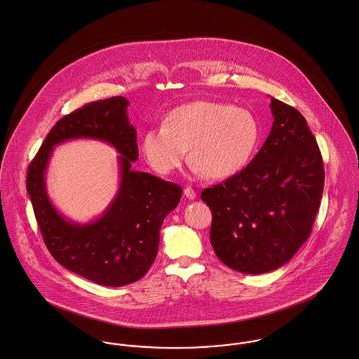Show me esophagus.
I'll list each match as a JSON object with an SVG mask.
<instances>
[{"instance_id": "34e87169", "label": "esophagus", "mask_w": 359, "mask_h": 359, "mask_svg": "<svg viewBox=\"0 0 359 359\" xmlns=\"http://www.w3.org/2000/svg\"><path fill=\"white\" fill-rule=\"evenodd\" d=\"M184 195H186L189 199H195V198H196V193L194 191V189H191V187H186V189H184Z\"/></svg>"}]
</instances>
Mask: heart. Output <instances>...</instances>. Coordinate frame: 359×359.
I'll use <instances>...</instances> for the list:
<instances>
[{"instance_id":"heart-1","label":"heart","mask_w":359,"mask_h":359,"mask_svg":"<svg viewBox=\"0 0 359 359\" xmlns=\"http://www.w3.org/2000/svg\"><path fill=\"white\" fill-rule=\"evenodd\" d=\"M261 137L257 117L217 101H194L175 108L164 126L144 133L142 150L160 173L190 161L206 177L225 179L248 165Z\"/></svg>"}]
</instances>
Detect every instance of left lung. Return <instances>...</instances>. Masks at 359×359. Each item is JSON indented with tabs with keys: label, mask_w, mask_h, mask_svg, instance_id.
<instances>
[{
	"label": "left lung",
	"mask_w": 359,
	"mask_h": 359,
	"mask_svg": "<svg viewBox=\"0 0 359 359\" xmlns=\"http://www.w3.org/2000/svg\"><path fill=\"white\" fill-rule=\"evenodd\" d=\"M273 126L245 169L201 198L212 210L210 243L228 268L261 275L288 262L310 236L325 170L317 140L295 108L271 100Z\"/></svg>",
	"instance_id": "8db88e82"
}]
</instances>
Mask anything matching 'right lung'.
<instances>
[{
  "mask_svg": "<svg viewBox=\"0 0 359 359\" xmlns=\"http://www.w3.org/2000/svg\"><path fill=\"white\" fill-rule=\"evenodd\" d=\"M128 105L124 97H111L61 117L27 170V193L53 258L65 269L108 287H121L146 275L158 251L161 224L183 193L179 184L131 169L138 160V144L137 131L127 117ZM78 137L108 141L122 154L119 191L98 221L83 226L65 221L44 187L53 147Z\"/></svg>",
  "mask_w": 359,
  "mask_h": 359,
  "instance_id": "add662e5",
  "label": "right lung"
}]
</instances>
